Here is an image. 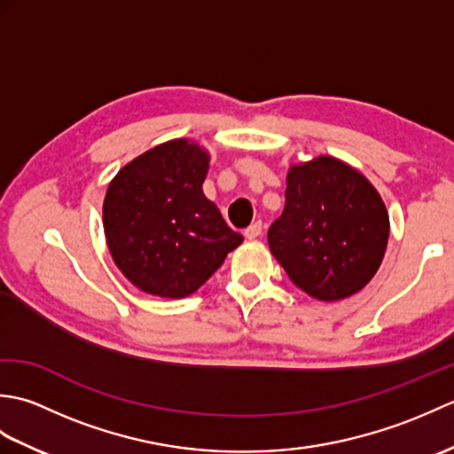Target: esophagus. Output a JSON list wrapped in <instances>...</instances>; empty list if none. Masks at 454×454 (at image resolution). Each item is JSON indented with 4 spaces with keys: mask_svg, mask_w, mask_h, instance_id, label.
<instances>
[{
    "mask_svg": "<svg viewBox=\"0 0 454 454\" xmlns=\"http://www.w3.org/2000/svg\"><path fill=\"white\" fill-rule=\"evenodd\" d=\"M262 232H263V226H262V222H252V224H249L246 230H244V236L247 238V239H255V238H259L262 236Z\"/></svg>",
    "mask_w": 454,
    "mask_h": 454,
    "instance_id": "1",
    "label": "esophagus"
}]
</instances>
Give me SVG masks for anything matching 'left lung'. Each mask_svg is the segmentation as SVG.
I'll use <instances>...</instances> for the list:
<instances>
[{"instance_id": "obj_1", "label": "left lung", "mask_w": 454, "mask_h": 454, "mask_svg": "<svg viewBox=\"0 0 454 454\" xmlns=\"http://www.w3.org/2000/svg\"><path fill=\"white\" fill-rule=\"evenodd\" d=\"M285 199L267 238L291 281L325 302L359 293L379 271L390 234L376 189L347 163L320 156L291 168Z\"/></svg>"}]
</instances>
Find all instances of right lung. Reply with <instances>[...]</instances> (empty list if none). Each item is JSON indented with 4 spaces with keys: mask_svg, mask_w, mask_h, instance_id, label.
<instances>
[{
    "mask_svg": "<svg viewBox=\"0 0 454 454\" xmlns=\"http://www.w3.org/2000/svg\"><path fill=\"white\" fill-rule=\"evenodd\" d=\"M208 153L171 140L142 153L111 181L103 226L114 263L140 291L183 298L242 244L202 192Z\"/></svg>",
    "mask_w": 454,
    "mask_h": 454,
    "instance_id": "right-lung-1",
    "label": "right lung"
}]
</instances>
